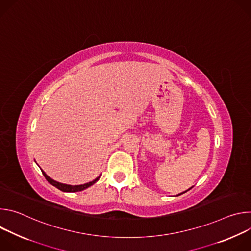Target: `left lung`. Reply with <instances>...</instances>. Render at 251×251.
<instances>
[{
  "label": "left lung",
  "instance_id": "left-lung-1",
  "mask_svg": "<svg viewBox=\"0 0 251 251\" xmlns=\"http://www.w3.org/2000/svg\"><path fill=\"white\" fill-rule=\"evenodd\" d=\"M191 189H192V188H191ZM189 190H190V189H189ZM189 190H188V191H189ZM188 191H186V192H188ZM186 192H184V193H186ZM184 193H182V194H184ZM182 194H180V195H182ZM180 195H177V196H180Z\"/></svg>",
  "mask_w": 251,
  "mask_h": 251
}]
</instances>
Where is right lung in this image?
<instances>
[{
	"label": "right lung",
	"instance_id": "1",
	"mask_svg": "<svg viewBox=\"0 0 251 251\" xmlns=\"http://www.w3.org/2000/svg\"><path fill=\"white\" fill-rule=\"evenodd\" d=\"M42 172H43V174H44L45 177L47 178V181H48L50 185L54 186L55 188H57L58 190H60V191H62V192H68V193H75V192H80V191H83V190L87 189L88 187L92 186L93 184H95V183L99 180V177H100V176H98V177H96V178H95L94 181L89 182V183L84 184V185H79V186H69V185H64V184H60V183H58V182L53 181L52 178H50L49 176H47V174H46L43 170H42Z\"/></svg>",
	"mask_w": 251,
	"mask_h": 251
}]
</instances>
